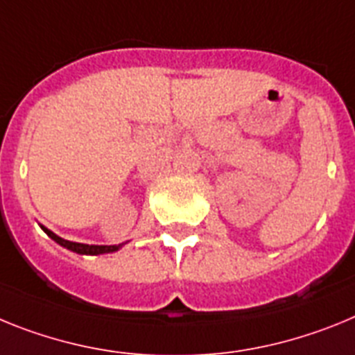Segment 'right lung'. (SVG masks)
I'll return each instance as SVG.
<instances>
[{"label": "right lung", "mask_w": 355, "mask_h": 355, "mask_svg": "<svg viewBox=\"0 0 355 355\" xmlns=\"http://www.w3.org/2000/svg\"><path fill=\"white\" fill-rule=\"evenodd\" d=\"M41 229L48 234L55 243H58L60 246L67 248V250L75 252V254L80 255H101V254H112V252H118L125 243H119V245H85V243H75V241H67L64 237L57 236L55 232H51L49 229H46L44 225H41Z\"/></svg>", "instance_id": "add662e5"}]
</instances>
